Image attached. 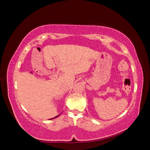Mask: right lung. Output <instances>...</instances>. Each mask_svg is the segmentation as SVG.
Returning a JSON list of instances; mask_svg holds the SVG:
<instances>
[{
    "mask_svg": "<svg viewBox=\"0 0 150 150\" xmlns=\"http://www.w3.org/2000/svg\"><path fill=\"white\" fill-rule=\"evenodd\" d=\"M60 115H57V116H56V117H52V118H51V119H49V120H52V119H54V118H56V117H58Z\"/></svg>",
    "mask_w": 150,
    "mask_h": 150,
    "instance_id": "1",
    "label": "right lung"
}]
</instances>
